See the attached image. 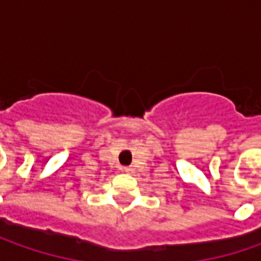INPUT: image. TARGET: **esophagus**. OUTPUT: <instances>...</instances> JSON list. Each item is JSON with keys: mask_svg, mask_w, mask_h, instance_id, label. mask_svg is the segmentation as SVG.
<instances>
[{"mask_svg": "<svg viewBox=\"0 0 261 261\" xmlns=\"http://www.w3.org/2000/svg\"><path fill=\"white\" fill-rule=\"evenodd\" d=\"M122 170H123L125 173H127V174H130V173H134V167H123Z\"/></svg>", "mask_w": 261, "mask_h": 261, "instance_id": "34e87169", "label": "esophagus"}]
</instances>
